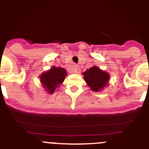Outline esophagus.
Segmentation results:
<instances>
[{"label":"esophagus","mask_w":149,"mask_h":149,"mask_svg":"<svg viewBox=\"0 0 149 149\" xmlns=\"http://www.w3.org/2000/svg\"><path fill=\"white\" fill-rule=\"evenodd\" d=\"M72 72H74V73H76V74L80 73V68H79V66H77V65H75V66L73 68Z\"/></svg>","instance_id":"obj_1"}]
</instances>
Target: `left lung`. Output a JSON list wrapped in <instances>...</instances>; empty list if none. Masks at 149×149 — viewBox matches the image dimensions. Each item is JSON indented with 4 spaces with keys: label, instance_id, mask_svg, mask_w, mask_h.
Returning a JSON list of instances; mask_svg holds the SVG:
<instances>
[{
    "label": "left lung",
    "instance_id": "8db88e82",
    "mask_svg": "<svg viewBox=\"0 0 149 149\" xmlns=\"http://www.w3.org/2000/svg\"><path fill=\"white\" fill-rule=\"evenodd\" d=\"M84 79L88 86L93 91H102L108 86L110 75L108 72L94 65L86 72H83Z\"/></svg>",
    "mask_w": 149,
    "mask_h": 149
}]
</instances>
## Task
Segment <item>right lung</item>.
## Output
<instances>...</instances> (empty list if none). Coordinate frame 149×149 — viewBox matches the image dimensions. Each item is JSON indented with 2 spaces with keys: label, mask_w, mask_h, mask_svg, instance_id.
Listing matches in <instances>:
<instances>
[{
  "label": "right lung",
  "mask_w": 149,
  "mask_h": 149,
  "mask_svg": "<svg viewBox=\"0 0 149 149\" xmlns=\"http://www.w3.org/2000/svg\"><path fill=\"white\" fill-rule=\"evenodd\" d=\"M67 75L66 71L63 68L52 66L40 75V81L45 91L48 94H53L55 90L63 83Z\"/></svg>",
  "instance_id": "right-lung-1"
}]
</instances>
